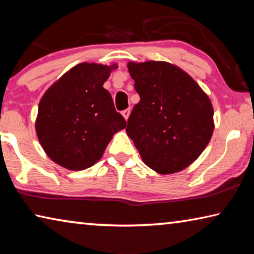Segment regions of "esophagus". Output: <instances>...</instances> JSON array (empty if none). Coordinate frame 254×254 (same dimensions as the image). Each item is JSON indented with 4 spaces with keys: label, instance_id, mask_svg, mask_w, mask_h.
I'll return each instance as SVG.
<instances>
[{
    "label": "esophagus",
    "instance_id": "obj_1",
    "mask_svg": "<svg viewBox=\"0 0 254 254\" xmlns=\"http://www.w3.org/2000/svg\"><path fill=\"white\" fill-rule=\"evenodd\" d=\"M130 113H131L130 109H127V110L122 111V115H123L124 119H126V120H127V119H128V117H130Z\"/></svg>",
    "mask_w": 254,
    "mask_h": 254
}]
</instances>
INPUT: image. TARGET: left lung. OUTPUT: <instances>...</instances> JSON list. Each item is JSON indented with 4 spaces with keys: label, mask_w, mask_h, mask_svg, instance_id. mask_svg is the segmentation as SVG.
Here are the masks:
<instances>
[{
    "label": "left lung",
    "mask_w": 254,
    "mask_h": 254,
    "mask_svg": "<svg viewBox=\"0 0 254 254\" xmlns=\"http://www.w3.org/2000/svg\"><path fill=\"white\" fill-rule=\"evenodd\" d=\"M127 68L140 96L127 120V135L150 168L178 173L212 137V103L190 76L169 63H128Z\"/></svg>",
    "instance_id": "left-lung-1"
}]
</instances>
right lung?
Wrapping results in <instances>:
<instances>
[{
    "label": "right lung",
    "instance_id": "obj_1",
    "mask_svg": "<svg viewBox=\"0 0 254 254\" xmlns=\"http://www.w3.org/2000/svg\"><path fill=\"white\" fill-rule=\"evenodd\" d=\"M115 68L79 64L42 96L37 135L48 157L62 167L89 168L100 160L114 133L127 127L111 94L103 87Z\"/></svg>",
    "mask_w": 254,
    "mask_h": 254
}]
</instances>
